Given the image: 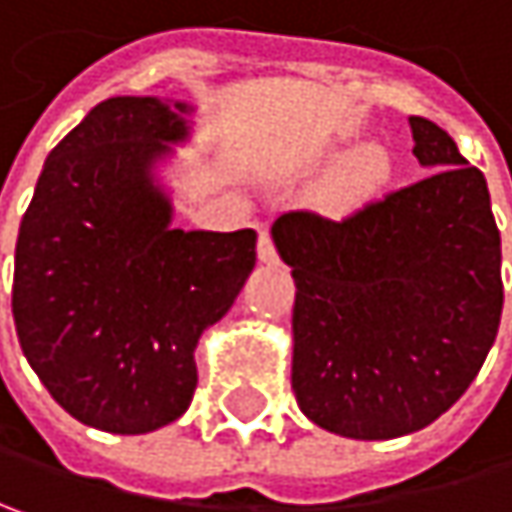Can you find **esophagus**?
<instances>
[{
  "label": "esophagus",
  "mask_w": 512,
  "mask_h": 512,
  "mask_svg": "<svg viewBox=\"0 0 512 512\" xmlns=\"http://www.w3.org/2000/svg\"><path fill=\"white\" fill-rule=\"evenodd\" d=\"M257 260L260 263H275L278 260V252H275V243H272L269 231H260V237H257Z\"/></svg>",
  "instance_id": "34e87169"
}]
</instances>
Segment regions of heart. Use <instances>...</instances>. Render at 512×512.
<instances>
[{
	"mask_svg": "<svg viewBox=\"0 0 512 512\" xmlns=\"http://www.w3.org/2000/svg\"><path fill=\"white\" fill-rule=\"evenodd\" d=\"M390 172V158L381 146H363L351 155L349 161L340 166L331 196L337 205H349L354 199H360L363 193H369L372 187H378Z\"/></svg>",
	"mask_w": 512,
	"mask_h": 512,
	"instance_id": "b5f03b06",
	"label": "heart"
}]
</instances>
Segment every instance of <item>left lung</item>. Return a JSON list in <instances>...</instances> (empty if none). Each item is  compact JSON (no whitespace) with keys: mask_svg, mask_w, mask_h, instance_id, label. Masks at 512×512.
Listing matches in <instances>:
<instances>
[{"mask_svg":"<svg viewBox=\"0 0 512 512\" xmlns=\"http://www.w3.org/2000/svg\"><path fill=\"white\" fill-rule=\"evenodd\" d=\"M431 172L343 219L290 210L272 240L293 269V393L351 440L413 434L469 390L501 322V234L487 178L431 119L410 117Z\"/></svg>","mask_w":512,"mask_h":512,"instance_id":"8db88e82","label":"left lung"}]
</instances>
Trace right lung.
<instances>
[{
    "instance_id": "obj_1",
    "label": "right lung",
    "mask_w": 512,
    "mask_h": 512,
    "mask_svg": "<svg viewBox=\"0 0 512 512\" xmlns=\"http://www.w3.org/2000/svg\"><path fill=\"white\" fill-rule=\"evenodd\" d=\"M155 96L96 105L49 152L14 257L23 354L72 419L149 434L193 401L196 343L240 296L252 228L181 231L152 166L190 137Z\"/></svg>"
}]
</instances>
